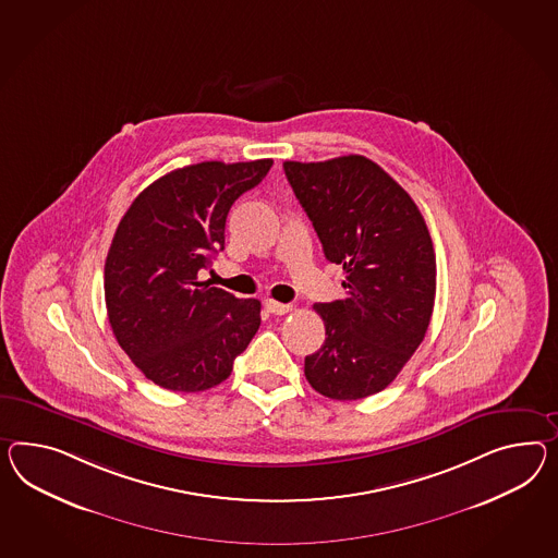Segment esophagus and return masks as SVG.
I'll return each mask as SVG.
<instances>
[{
  "label": "esophagus",
  "instance_id": "1",
  "mask_svg": "<svg viewBox=\"0 0 558 558\" xmlns=\"http://www.w3.org/2000/svg\"><path fill=\"white\" fill-rule=\"evenodd\" d=\"M265 310L272 315H286L291 312V305H287V303H279V301L275 300H265Z\"/></svg>",
  "mask_w": 558,
  "mask_h": 558
}]
</instances>
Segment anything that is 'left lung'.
<instances>
[{"instance_id": "obj_1", "label": "left lung", "mask_w": 558, "mask_h": 558, "mask_svg": "<svg viewBox=\"0 0 558 558\" xmlns=\"http://www.w3.org/2000/svg\"><path fill=\"white\" fill-rule=\"evenodd\" d=\"M283 170L348 291L314 305L326 342L305 356V378L328 399H366L397 378L429 328L437 286L429 229L413 198L364 156L286 161Z\"/></svg>"}]
</instances>
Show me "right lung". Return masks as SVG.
<instances>
[{
  "mask_svg": "<svg viewBox=\"0 0 558 558\" xmlns=\"http://www.w3.org/2000/svg\"><path fill=\"white\" fill-rule=\"evenodd\" d=\"M272 159L202 161L161 175L129 206L105 260V303L119 345L151 383L201 392L227 380L260 326V301L208 287L230 206Z\"/></svg>",
  "mask_w": 558,
  "mask_h": 558,
  "instance_id": "obj_1",
  "label": "right lung"
}]
</instances>
